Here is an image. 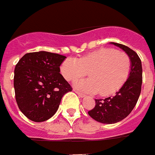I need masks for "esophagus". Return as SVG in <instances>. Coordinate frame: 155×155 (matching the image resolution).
<instances>
[{
    "label": "esophagus",
    "instance_id": "34e87169",
    "mask_svg": "<svg viewBox=\"0 0 155 155\" xmlns=\"http://www.w3.org/2000/svg\"><path fill=\"white\" fill-rule=\"evenodd\" d=\"M74 91H75L76 93L78 94V96H80V97H84V96H85L84 94L81 93V92H79V91H77V90H74Z\"/></svg>",
    "mask_w": 155,
    "mask_h": 155
}]
</instances>
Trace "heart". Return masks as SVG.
Masks as SVG:
<instances>
[{"label":"heart","mask_w":155,"mask_h":155,"mask_svg":"<svg viewBox=\"0 0 155 155\" xmlns=\"http://www.w3.org/2000/svg\"><path fill=\"white\" fill-rule=\"evenodd\" d=\"M131 66L130 56L122 51L105 48L94 51L79 59L68 58L61 65L65 79L73 82L85 76L75 87L84 92H99L101 95L113 94L120 89L128 78Z\"/></svg>","instance_id":"heart-1"}]
</instances>
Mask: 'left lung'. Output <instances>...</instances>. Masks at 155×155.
Returning <instances> with one entry per match:
<instances>
[{
  "label": "left lung",
  "mask_w": 155,
  "mask_h": 155,
  "mask_svg": "<svg viewBox=\"0 0 155 155\" xmlns=\"http://www.w3.org/2000/svg\"><path fill=\"white\" fill-rule=\"evenodd\" d=\"M122 48L130 58L131 67L128 79L114 96L106 99H95V106L88 114L92 119L103 124L121 121L131 113L141 94L143 83L142 61L138 54L125 45L112 42Z\"/></svg>",
  "instance_id": "1"
}]
</instances>
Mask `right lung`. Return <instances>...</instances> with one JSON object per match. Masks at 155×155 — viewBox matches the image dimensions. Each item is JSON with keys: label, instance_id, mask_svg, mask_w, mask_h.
<instances>
[{"label": "right lung", "instance_id": "obj_1", "mask_svg": "<svg viewBox=\"0 0 155 155\" xmlns=\"http://www.w3.org/2000/svg\"><path fill=\"white\" fill-rule=\"evenodd\" d=\"M65 56L46 51L28 53L14 69L18 107L29 119L43 122L54 115L63 95L72 90L61 73Z\"/></svg>", "mask_w": 155, "mask_h": 155}]
</instances>
